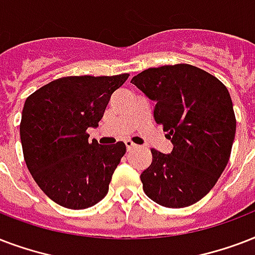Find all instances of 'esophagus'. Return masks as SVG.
I'll list each match as a JSON object with an SVG mask.
<instances>
[{
  "mask_svg": "<svg viewBox=\"0 0 255 255\" xmlns=\"http://www.w3.org/2000/svg\"><path fill=\"white\" fill-rule=\"evenodd\" d=\"M125 143H126V149H128V151H130V150H133V149H137V147H138L135 143H133V142L129 141V139H128Z\"/></svg>",
  "mask_w": 255,
  "mask_h": 255,
  "instance_id": "obj_1",
  "label": "esophagus"
}]
</instances>
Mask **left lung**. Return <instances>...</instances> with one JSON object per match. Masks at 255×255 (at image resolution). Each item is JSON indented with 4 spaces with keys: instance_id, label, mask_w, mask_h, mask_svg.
I'll use <instances>...</instances> for the list:
<instances>
[{
    "instance_id": "obj_1",
    "label": "left lung",
    "mask_w": 255,
    "mask_h": 255,
    "mask_svg": "<svg viewBox=\"0 0 255 255\" xmlns=\"http://www.w3.org/2000/svg\"><path fill=\"white\" fill-rule=\"evenodd\" d=\"M154 101V120L173 143L169 154L151 149L142 171L143 191L165 208H186L212 190L230 158L236 116L228 89L193 65L150 68L131 78Z\"/></svg>"
}]
</instances>
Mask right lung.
Returning <instances> with one entry per match:
<instances>
[{"instance_id": "1", "label": "right lung", "mask_w": 255, "mask_h": 255, "mask_svg": "<svg viewBox=\"0 0 255 255\" xmlns=\"http://www.w3.org/2000/svg\"><path fill=\"white\" fill-rule=\"evenodd\" d=\"M129 74L70 76L49 82L25 101L19 135L23 158L41 190L68 209L90 208L109 191L124 142H89L109 100Z\"/></svg>"}]
</instances>
